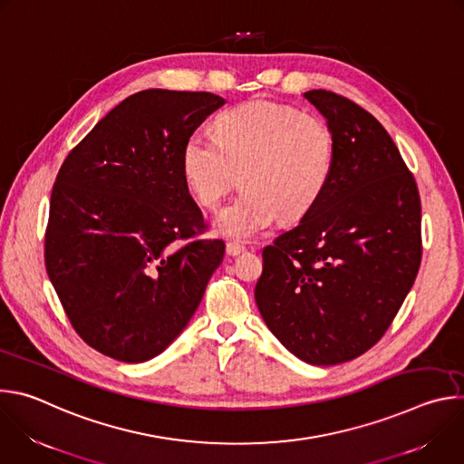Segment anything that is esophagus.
Wrapping results in <instances>:
<instances>
[{"mask_svg": "<svg viewBox=\"0 0 464 464\" xmlns=\"http://www.w3.org/2000/svg\"><path fill=\"white\" fill-rule=\"evenodd\" d=\"M226 251H227L229 256H237V255H240V253L246 251V246H242V244H238V242H227Z\"/></svg>", "mask_w": 464, "mask_h": 464, "instance_id": "esophagus-1", "label": "esophagus"}]
</instances>
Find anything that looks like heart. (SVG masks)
I'll return each mask as SVG.
<instances>
[{
    "instance_id": "obj_1",
    "label": "heart",
    "mask_w": 464,
    "mask_h": 464,
    "mask_svg": "<svg viewBox=\"0 0 464 464\" xmlns=\"http://www.w3.org/2000/svg\"><path fill=\"white\" fill-rule=\"evenodd\" d=\"M336 163L334 131L299 108L253 101L218 115L215 136L194 130L181 170L198 202L217 208L242 178L238 196L213 218L218 235L249 240L281 215L297 220L324 194Z\"/></svg>"
}]
</instances>
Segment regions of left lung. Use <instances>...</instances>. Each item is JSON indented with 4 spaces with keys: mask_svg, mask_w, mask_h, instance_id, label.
Here are the masks:
<instances>
[{
    "mask_svg": "<svg viewBox=\"0 0 464 464\" xmlns=\"http://www.w3.org/2000/svg\"><path fill=\"white\" fill-rule=\"evenodd\" d=\"M303 97L336 138L321 200L262 249L258 312L299 360L338 365L369 351L389 328L420 266V198L385 128L326 90Z\"/></svg>",
    "mask_w": 464,
    "mask_h": 464,
    "instance_id": "obj_1",
    "label": "left lung"
}]
</instances>
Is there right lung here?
I'll return each mask as SVG.
<instances>
[{"mask_svg": "<svg viewBox=\"0 0 464 464\" xmlns=\"http://www.w3.org/2000/svg\"><path fill=\"white\" fill-rule=\"evenodd\" d=\"M226 101L145 90L101 119L65 158L53 192L45 268L77 334L119 362L161 354L220 266L181 170L185 140Z\"/></svg>", "mask_w": 464, "mask_h": 464, "instance_id": "obj_1", "label": "right lung"}]
</instances>
